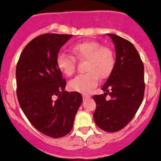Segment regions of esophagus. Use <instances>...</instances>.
Instances as JSON below:
<instances>
[{"instance_id":"1","label":"esophagus","mask_w":161,"mask_h":161,"mask_svg":"<svg viewBox=\"0 0 161 161\" xmlns=\"http://www.w3.org/2000/svg\"><path fill=\"white\" fill-rule=\"evenodd\" d=\"M82 97H83V100H86V99L90 98V96L89 95H83Z\"/></svg>"}]
</instances>
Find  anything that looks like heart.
<instances>
[{"mask_svg":"<svg viewBox=\"0 0 161 161\" xmlns=\"http://www.w3.org/2000/svg\"><path fill=\"white\" fill-rule=\"evenodd\" d=\"M74 56L79 60H87L85 74H79L69 83V88L75 92L88 94L97 86L98 79H105L111 73L115 64L114 53L110 47L102 46L95 41H86L71 47ZM57 67L64 74L71 75L74 73L75 60L64 52L57 54Z\"/></svg>","mask_w":161,"mask_h":161,"instance_id":"1","label":"heart"}]
</instances>
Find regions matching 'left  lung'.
<instances>
[{"label": "left lung", "instance_id": "8db88e82", "mask_svg": "<svg viewBox=\"0 0 161 161\" xmlns=\"http://www.w3.org/2000/svg\"><path fill=\"white\" fill-rule=\"evenodd\" d=\"M114 44V67L101 89L104 95H94L96 125L105 132L123 129L132 120L141 105L145 92L144 65L137 50L130 42L114 34H108ZM111 96L110 100L106 96Z\"/></svg>", "mask_w": 161, "mask_h": 161}]
</instances>
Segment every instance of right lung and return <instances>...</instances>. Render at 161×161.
I'll list each match as a JSON object with an SVG mask.
<instances>
[{
    "label": "right lung",
    "instance_id": "add662e5",
    "mask_svg": "<svg viewBox=\"0 0 161 161\" xmlns=\"http://www.w3.org/2000/svg\"><path fill=\"white\" fill-rule=\"evenodd\" d=\"M72 35H42L20 54L16 69V95L29 121L40 132L60 138L71 131L82 102L77 92L64 91L66 80L57 67L60 48Z\"/></svg>",
    "mask_w": 161,
    "mask_h": 161
}]
</instances>
